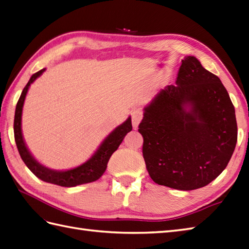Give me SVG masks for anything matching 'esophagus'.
Segmentation results:
<instances>
[{
    "instance_id": "obj_1",
    "label": "esophagus",
    "mask_w": 249,
    "mask_h": 249,
    "mask_svg": "<svg viewBox=\"0 0 249 249\" xmlns=\"http://www.w3.org/2000/svg\"><path fill=\"white\" fill-rule=\"evenodd\" d=\"M142 119H143L142 109L138 108L131 112V123H132V127H134L135 129L138 128V125L141 122Z\"/></svg>"
}]
</instances>
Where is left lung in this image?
Instances as JSON below:
<instances>
[{
	"label": "left lung",
	"mask_w": 249,
	"mask_h": 249,
	"mask_svg": "<svg viewBox=\"0 0 249 249\" xmlns=\"http://www.w3.org/2000/svg\"><path fill=\"white\" fill-rule=\"evenodd\" d=\"M153 180L172 189L203 188L227 166L238 140L235 111L216 75L187 56L175 85L144 108L139 124Z\"/></svg>",
	"instance_id": "1"
}]
</instances>
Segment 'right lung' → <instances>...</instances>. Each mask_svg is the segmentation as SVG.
Returning <instances> with one entry per match:
<instances>
[{
	"mask_svg": "<svg viewBox=\"0 0 249 249\" xmlns=\"http://www.w3.org/2000/svg\"><path fill=\"white\" fill-rule=\"evenodd\" d=\"M45 69L38 71L32 75L31 79L28 80L27 85L23 89L21 96L17 103L16 112H15V121H14V132H15V140L17 147H18L19 154L22 160L35 176H37L39 179L50 183L57 184L60 187H76L78 184H84L97 180L104 172L107 169V163L110 159L111 155L117 151L120 144L122 143L124 137L127 132H129L132 129L131 119L130 117L127 119L123 124L119 125L117 128H114L110 134H109L105 140H104L100 147L96 149V152L91 156V157L73 169H69L65 171H55L49 169L42 164H40L38 161L34 158V156L28 151V148L25 145L24 139L22 136L21 130V120H22V109L24 105V100L27 93V90L30 88L31 84H33L37 77H39Z\"/></svg>",
	"mask_w": 249,
	"mask_h": 249,
	"instance_id": "add662e5",
	"label": "right lung"
}]
</instances>
